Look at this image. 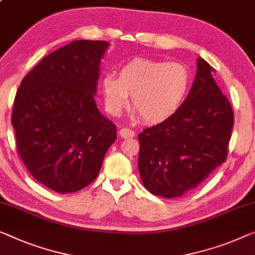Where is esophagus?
I'll list each match as a JSON object with an SVG mask.
<instances>
[{
    "label": "esophagus",
    "mask_w": 255,
    "mask_h": 255,
    "mask_svg": "<svg viewBox=\"0 0 255 255\" xmlns=\"http://www.w3.org/2000/svg\"><path fill=\"white\" fill-rule=\"evenodd\" d=\"M119 135L124 138H131L135 136V131L131 130L130 128H121L119 130Z\"/></svg>",
    "instance_id": "obj_1"
}]
</instances>
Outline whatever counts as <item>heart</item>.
<instances>
[{"label":"heart","instance_id":"b5f03b06","mask_svg":"<svg viewBox=\"0 0 255 255\" xmlns=\"http://www.w3.org/2000/svg\"><path fill=\"white\" fill-rule=\"evenodd\" d=\"M191 86L188 66L178 62L137 58L119 70L118 78L108 74L102 79V93L108 112L118 116L129 104L132 116L143 117L147 124L168 120L184 103Z\"/></svg>","mask_w":255,"mask_h":255}]
</instances>
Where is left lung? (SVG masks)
<instances>
[{
    "label": "left lung",
    "instance_id": "obj_1",
    "mask_svg": "<svg viewBox=\"0 0 255 255\" xmlns=\"http://www.w3.org/2000/svg\"><path fill=\"white\" fill-rule=\"evenodd\" d=\"M214 72L206 60L197 59L196 79L180 110L138 134L139 175L152 195H184L226 161L234 111Z\"/></svg>",
    "mask_w": 255,
    "mask_h": 255
}]
</instances>
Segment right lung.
Masks as SVG:
<instances>
[{
  "label": "right lung",
  "instance_id": "1",
  "mask_svg": "<svg viewBox=\"0 0 255 255\" xmlns=\"http://www.w3.org/2000/svg\"><path fill=\"white\" fill-rule=\"evenodd\" d=\"M110 43L78 40L45 56L17 90L11 124L32 176L59 193L77 192L100 173L117 127L95 102Z\"/></svg>",
  "mask_w": 255,
  "mask_h": 255
}]
</instances>
